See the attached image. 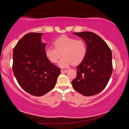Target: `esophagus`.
I'll return each instance as SVG.
<instances>
[{"label":"esophagus","instance_id":"obj_1","mask_svg":"<svg viewBox=\"0 0 129 129\" xmlns=\"http://www.w3.org/2000/svg\"><path fill=\"white\" fill-rule=\"evenodd\" d=\"M67 72V70L66 69H61V72L62 73H66Z\"/></svg>","mask_w":129,"mask_h":129}]
</instances>
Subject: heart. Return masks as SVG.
<instances>
[{"instance_id": "b5f03b06", "label": "heart", "mask_w": 129, "mask_h": 129, "mask_svg": "<svg viewBox=\"0 0 129 129\" xmlns=\"http://www.w3.org/2000/svg\"><path fill=\"white\" fill-rule=\"evenodd\" d=\"M54 47H47L45 54L47 58L53 63L57 62L61 55L62 58L58 62L62 67H67L72 63L78 64L86 56L87 46L83 39H77L75 37L62 36L53 42Z\"/></svg>"}]
</instances>
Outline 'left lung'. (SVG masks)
<instances>
[{
  "instance_id": "1",
  "label": "left lung",
  "mask_w": 129,
  "mask_h": 129,
  "mask_svg": "<svg viewBox=\"0 0 129 129\" xmlns=\"http://www.w3.org/2000/svg\"><path fill=\"white\" fill-rule=\"evenodd\" d=\"M87 46L86 56L77 67V77L72 81L74 89L85 96L94 95L107 85L112 73V52L104 40L92 32H74Z\"/></svg>"
}]
</instances>
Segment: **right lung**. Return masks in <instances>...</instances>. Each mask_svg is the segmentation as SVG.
Instances as JSON below:
<instances>
[{
    "label": "right lung",
    "mask_w": 129,
    "mask_h": 129,
    "mask_svg": "<svg viewBox=\"0 0 129 129\" xmlns=\"http://www.w3.org/2000/svg\"><path fill=\"white\" fill-rule=\"evenodd\" d=\"M42 33L30 32L20 39L13 50L12 71L20 86L32 95L40 97L55 86L60 69L45 54Z\"/></svg>",
    "instance_id": "obj_1"
}]
</instances>
